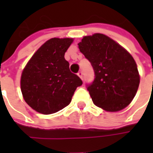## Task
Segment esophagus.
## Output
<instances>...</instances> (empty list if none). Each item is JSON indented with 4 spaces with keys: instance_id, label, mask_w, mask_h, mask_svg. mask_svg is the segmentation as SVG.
I'll list each match as a JSON object with an SVG mask.
<instances>
[{
    "instance_id": "esophagus-1",
    "label": "esophagus",
    "mask_w": 153,
    "mask_h": 153,
    "mask_svg": "<svg viewBox=\"0 0 153 153\" xmlns=\"http://www.w3.org/2000/svg\"><path fill=\"white\" fill-rule=\"evenodd\" d=\"M77 74H78V76L79 77L80 79H83V72L82 71H79Z\"/></svg>"
}]
</instances>
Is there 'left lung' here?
I'll return each mask as SVG.
<instances>
[{
  "mask_svg": "<svg viewBox=\"0 0 153 153\" xmlns=\"http://www.w3.org/2000/svg\"><path fill=\"white\" fill-rule=\"evenodd\" d=\"M78 45L94 71V79L87 84L93 103L107 111L124 109L134 99L140 81L134 58L101 33L86 36Z\"/></svg>",
  "mask_w": 153,
  "mask_h": 153,
  "instance_id": "8db88e82",
  "label": "left lung"
}]
</instances>
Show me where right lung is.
Listing matches in <instances>:
<instances>
[{"label":"right lung","instance_id":"add662e5","mask_svg":"<svg viewBox=\"0 0 153 153\" xmlns=\"http://www.w3.org/2000/svg\"><path fill=\"white\" fill-rule=\"evenodd\" d=\"M72 38H51L38 49L21 75V92L25 102L44 115L59 111L71 102L83 81L70 70L65 53Z\"/></svg>","mask_w":153,"mask_h":153}]
</instances>
